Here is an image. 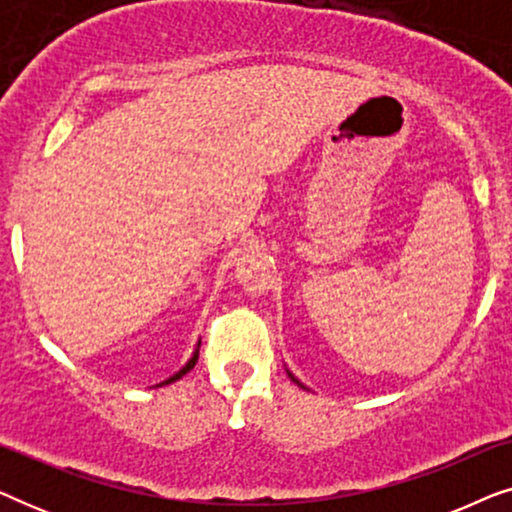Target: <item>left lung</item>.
<instances>
[{
	"label": "left lung",
	"mask_w": 512,
	"mask_h": 512,
	"mask_svg": "<svg viewBox=\"0 0 512 512\" xmlns=\"http://www.w3.org/2000/svg\"><path fill=\"white\" fill-rule=\"evenodd\" d=\"M286 373H289V377H291V380H293V382H296V384H298V387H303V389H307V387H305V384H303V382H300V380H298V377L291 373V370H286Z\"/></svg>",
	"instance_id": "left-lung-1"
}]
</instances>
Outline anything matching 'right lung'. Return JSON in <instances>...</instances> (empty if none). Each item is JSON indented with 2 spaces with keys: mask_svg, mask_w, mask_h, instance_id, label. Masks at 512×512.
I'll list each match as a JSON object with an SVG mask.
<instances>
[{
  "mask_svg": "<svg viewBox=\"0 0 512 512\" xmlns=\"http://www.w3.org/2000/svg\"><path fill=\"white\" fill-rule=\"evenodd\" d=\"M198 354H200V342H198V345H195V349H193V354H191V359H188V361H186V366H181V368L177 370V373H174V375H170V377H167V380H163V382H158V384H156V387H165V384H172V382H177V380H181V377H184V375L188 373V370H191V368L195 366V361H198Z\"/></svg>",
  "mask_w": 512,
  "mask_h": 512,
  "instance_id": "add662e5",
  "label": "right lung"
}]
</instances>
